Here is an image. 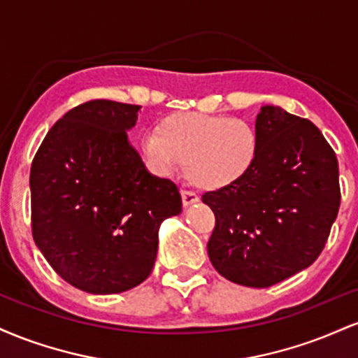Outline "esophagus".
I'll return each instance as SVG.
<instances>
[{
    "label": "esophagus",
    "instance_id": "obj_1",
    "mask_svg": "<svg viewBox=\"0 0 358 358\" xmlns=\"http://www.w3.org/2000/svg\"><path fill=\"white\" fill-rule=\"evenodd\" d=\"M182 202H183V207H190V205L199 202V195H196L195 192L182 190Z\"/></svg>",
    "mask_w": 358,
    "mask_h": 358
}]
</instances>
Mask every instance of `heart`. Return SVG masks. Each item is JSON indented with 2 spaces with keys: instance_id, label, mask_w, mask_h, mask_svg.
<instances>
[{
  "instance_id": "obj_1",
  "label": "heart",
  "mask_w": 358,
  "mask_h": 358,
  "mask_svg": "<svg viewBox=\"0 0 358 358\" xmlns=\"http://www.w3.org/2000/svg\"><path fill=\"white\" fill-rule=\"evenodd\" d=\"M261 139L256 126L225 114L175 113L143 138V153L170 173L185 165V176L200 190H222L252 170Z\"/></svg>"
}]
</instances>
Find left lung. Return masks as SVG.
<instances>
[{"label":"left lung","mask_w":358,"mask_h":358,"mask_svg":"<svg viewBox=\"0 0 358 358\" xmlns=\"http://www.w3.org/2000/svg\"><path fill=\"white\" fill-rule=\"evenodd\" d=\"M252 170L241 182L207 192L215 213L207 244L217 273L250 287H269L316 261L340 208L338 162L308 119L264 106Z\"/></svg>","instance_id":"8db88e82"}]
</instances>
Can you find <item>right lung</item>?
<instances>
[{
	"mask_svg": "<svg viewBox=\"0 0 358 358\" xmlns=\"http://www.w3.org/2000/svg\"><path fill=\"white\" fill-rule=\"evenodd\" d=\"M139 106L94 99L59 119L30 171L31 234L69 285L114 294L153 271L162 222L182 212L171 180L146 170L127 141Z\"/></svg>",
	"mask_w": 358,
	"mask_h": 358,
	"instance_id": "obj_1",
	"label": "right lung"
}]
</instances>
